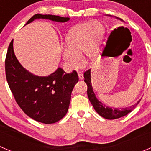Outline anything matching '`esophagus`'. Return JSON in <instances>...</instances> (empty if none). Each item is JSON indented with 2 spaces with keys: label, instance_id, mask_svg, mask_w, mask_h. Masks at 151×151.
Masks as SVG:
<instances>
[{
  "label": "esophagus",
  "instance_id": "esophagus-1",
  "mask_svg": "<svg viewBox=\"0 0 151 151\" xmlns=\"http://www.w3.org/2000/svg\"><path fill=\"white\" fill-rule=\"evenodd\" d=\"M78 77H79V80L82 81L83 79V74L82 73H78Z\"/></svg>",
  "mask_w": 151,
  "mask_h": 151
}]
</instances>
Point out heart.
I'll use <instances>...</instances> for the list:
<instances>
[{
    "mask_svg": "<svg viewBox=\"0 0 151 151\" xmlns=\"http://www.w3.org/2000/svg\"><path fill=\"white\" fill-rule=\"evenodd\" d=\"M96 25L99 22H86L73 27L65 38L66 47L62 51V58L68 67L77 70L82 66L83 59L82 52L90 56L94 50L95 44L100 35Z\"/></svg>",
    "mask_w": 151,
    "mask_h": 151,
    "instance_id": "1",
    "label": "heart"
}]
</instances>
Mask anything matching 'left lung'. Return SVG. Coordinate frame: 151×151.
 Instances as JSON below:
<instances>
[{
    "label": "left lung",
    "instance_id": "obj_1",
    "mask_svg": "<svg viewBox=\"0 0 151 151\" xmlns=\"http://www.w3.org/2000/svg\"><path fill=\"white\" fill-rule=\"evenodd\" d=\"M116 19L123 21L121 19L117 18V17H116ZM83 76L84 82L87 84V95L91 104H92V106H93V108L96 110V112H97L100 116L105 118V119H114L120 118L122 117V116H126V115L128 114L129 113L132 111V110L138 105V104L140 102V101H141V100H139V101L137 103H135V104L130 106L129 108H124L119 109V108H110V107H108V106H106L105 104H104L103 103H101V101L98 100L96 95H95L94 92H93L92 83H91L90 69L86 70V71L83 74Z\"/></svg>",
    "mask_w": 151,
    "mask_h": 151
}]
</instances>
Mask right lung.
Returning a JSON list of instances; mask_svg holds the SVG:
<instances>
[{
	"label": "right lung",
	"instance_id": "add662e5",
	"mask_svg": "<svg viewBox=\"0 0 151 151\" xmlns=\"http://www.w3.org/2000/svg\"><path fill=\"white\" fill-rule=\"evenodd\" d=\"M46 19L65 22L70 18L54 15L35 14L25 25ZM6 77L16 103L25 114L37 122L50 124L59 121L68 111L70 96L79 78L76 70L70 74L59 68L47 77L32 74L16 59L13 40L9 43L5 60Z\"/></svg>",
	"mask_w": 151,
	"mask_h": 151
}]
</instances>
